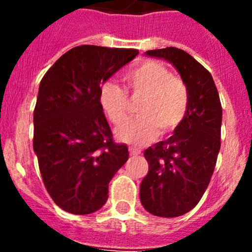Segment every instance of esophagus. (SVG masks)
Masks as SVG:
<instances>
[{
	"label": "esophagus",
	"instance_id": "obj_1",
	"mask_svg": "<svg viewBox=\"0 0 252 252\" xmlns=\"http://www.w3.org/2000/svg\"><path fill=\"white\" fill-rule=\"evenodd\" d=\"M128 150H130L131 157H136V155H139V154L141 153V150H139V149H136V148H132V146H131Z\"/></svg>",
	"mask_w": 252,
	"mask_h": 252
}]
</instances>
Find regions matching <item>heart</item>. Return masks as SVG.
I'll list each match as a JSON object with an SVG mask.
<instances>
[{"mask_svg":"<svg viewBox=\"0 0 252 252\" xmlns=\"http://www.w3.org/2000/svg\"><path fill=\"white\" fill-rule=\"evenodd\" d=\"M127 92L132 98L142 97L137 104L139 117L127 119L130 102L119 84L107 81L99 87L98 102L107 119L121 127L117 137L121 141L141 146L159 135L174 132L184 121L189 106V91L182 78L154 60H145L125 74Z\"/></svg>","mask_w":252,"mask_h":252,"instance_id":"obj_1","label":"heart"}]
</instances>
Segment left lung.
<instances>
[{"label":"left lung","mask_w":252,"mask_h":252,"mask_svg":"<svg viewBox=\"0 0 252 252\" xmlns=\"http://www.w3.org/2000/svg\"><path fill=\"white\" fill-rule=\"evenodd\" d=\"M146 55L170 62L189 91L182 125L144 153L149 171L140 186V201L148 212L178 217L197 206L212 178L221 148L222 106L212 75L192 55L173 46Z\"/></svg>","instance_id":"8db88e82"}]
</instances>
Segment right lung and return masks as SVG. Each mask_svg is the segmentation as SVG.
I'll return each mask as SVG.
<instances>
[{
  "label": "right lung",
  "instance_id": "right-lung-1",
  "mask_svg": "<svg viewBox=\"0 0 252 252\" xmlns=\"http://www.w3.org/2000/svg\"><path fill=\"white\" fill-rule=\"evenodd\" d=\"M137 54L136 49L75 46L40 82L34 151L46 190L66 212L88 215L103 207L110 180L127 161V146L113 141L98 92Z\"/></svg>",
  "mask_w": 252,
  "mask_h": 252
}]
</instances>
